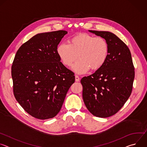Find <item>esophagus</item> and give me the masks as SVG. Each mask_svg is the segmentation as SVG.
<instances>
[{
  "label": "esophagus",
  "mask_w": 147,
  "mask_h": 147,
  "mask_svg": "<svg viewBox=\"0 0 147 147\" xmlns=\"http://www.w3.org/2000/svg\"><path fill=\"white\" fill-rule=\"evenodd\" d=\"M75 80H76V81H77V82L80 81V78L77 75L75 76Z\"/></svg>",
  "instance_id": "obj_1"
}]
</instances>
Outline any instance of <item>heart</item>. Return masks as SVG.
I'll use <instances>...</instances> for the list:
<instances>
[{
    "label": "heart",
    "instance_id": "b5f03b06",
    "mask_svg": "<svg viewBox=\"0 0 147 147\" xmlns=\"http://www.w3.org/2000/svg\"><path fill=\"white\" fill-rule=\"evenodd\" d=\"M109 45L103 37L81 33L73 36L69 44L62 43L57 49V55L63 64L71 67L78 74L100 69L105 63L109 55Z\"/></svg>",
    "mask_w": 147,
    "mask_h": 147
}]
</instances>
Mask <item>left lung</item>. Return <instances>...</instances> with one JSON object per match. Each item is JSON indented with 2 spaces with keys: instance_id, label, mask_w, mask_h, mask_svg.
Listing matches in <instances>:
<instances>
[{
  "instance_id": "8db88e82",
  "label": "left lung",
  "mask_w": 147,
  "mask_h": 147,
  "mask_svg": "<svg viewBox=\"0 0 147 147\" xmlns=\"http://www.w3.org/2000/svg\"><path fill=\"white\" fill-rule=\"evenodd\" d=\"M89 31L105 39L109 50L104 65L81 80L83 100L93 115L108 117L116 114L130 97L134 67L129 48L116 35L108 31Z\"/></svg>"
}]
</instances>
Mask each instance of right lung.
Returning a JSON list of instances; mask_svg holds the SVG:
<instances>
[{"label": "right lung", "mask_w": 147, "mask_h": 147, "mask_svg": "<svg viewBox=\"0 0 147 147\" xmlns=\"http://www.w3.org/2000/svg\"><path fill=\"white\" fill-rule=\"evenodd\" d=\"M67 32L59 30L35 35L20 47L11 66L13 93L29 115L38 119L54 117L75 81L57 53Z\"/></svg>", "instance_id": "right-lung-1"}]
</instances>
